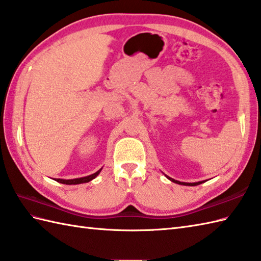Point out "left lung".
Returning a JSON list of instances; mask_svg holds the SVG:
<instances>
[{
    "label": "left lung",
    "instance_id": "8db88e82",
    "mask_svg": "<svg viewBox=\"0 0 261 261\" xmlns=\"http://www.w3.org/2000/svg\"><path fill=\"white\" fill-rule=\"evenodd\" d=\"M166 177L169 178L170 181H172V182L177 183V184H181V185H189V187H195V185H199V184H201V183H203V181H201V182H195V183H185V182H179V181H176V179H173V178H171V177H169V176H166Z\"/></svg>",
    "mask_w": 261,
    "mask_h": 261
}]
</instances>
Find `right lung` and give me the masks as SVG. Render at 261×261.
Returning a JSON list of instances; mask_svg holds the SVG:
<instances>
[{
  "mask_svg": "<svg viewBox=\"0 0 261 261\" xmlns=\"http://www.w3.org/2000/svg\"><path fill=\"white\" fill-rule=\"evenodd\" d=\"M101 171V169L99 171H97L96 173L88 176H85V177H79V178H73V179H62V178H56L57 182L62 183V184H68V185H71V184H82V183H87L91 181V179H94L98 174H99Z\"/></svg>",
  "mask_w": 261,
  "mask_h": 261,
  "instance_id": "1",
  "label": "right lung"
}]
</instances>
